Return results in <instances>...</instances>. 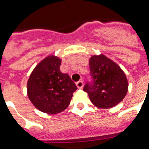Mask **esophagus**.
Instances as JSON below:
<instances>
[{"mask_svg":"<svg viewBox=\"0 0 149 149\" xmlns=\"http://www.w3.org/2000/svg\"><path fill=\"white\" fill-rule=\"evenodd\" d=\"M76 85H77V88L78 89H82L83 88V86H84V82L82 81V80H79V81L76 83Z\"/></svg>","mask_w":149,"mask_h":149,"instance_id":"1","label":"esophagus"}]
</instances>
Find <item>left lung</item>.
<instances>
[{"label":"left lung","instance_id":"left-lung-1","mask_svg":"<svg viewBox=\"0 0 149 149\" xmlns=\"http://www.w3.org/2000/svg\"><path fill=\"white\" fill-rule=\"evenodd\" d=\"M89 65L93 80L85 84L84 91L93 105L107 109L122 101L127 93L128 83L120 66L104 55L92 56Z\"/></svg>","mask_w":149,"mask_h":149}]
</instances>
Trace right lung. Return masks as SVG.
I'll list each match as a JSON object with an SVG mask.
<instances>
[{
  "label": "right lung",
  "mask_w": 149,
  "mask_h": 149,
  "mask_svg": "<svg viewBox=\"0 0 149 149\" xmlns=\"http://www.w3.org/2000/svg\"><path fill=\"white\" fill-rule=\"evenodd\" d=\"M60 65V58L47 56L36 65L28 80L29 100L38 110L49 114L67 108L77 90L70 76L61 72Z\"/></svg>",
  "instance_id": "add662e5"
}]
</instances>
